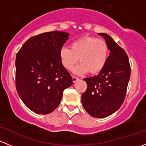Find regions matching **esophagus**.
<instances>
[{
	"instance_id": "obj_1",
	"label": "esophagus",
	"mask_w": 146,
	"mask_h": 146,
	"mask_svg": "<svg viewBox=\"0 0 146 146\" xmlns=\"http://www.w3.org/2000/svg\"><path fill=\"white\" fill-rule=\"evenodd\" d=\"M79 79H80V78H79L78 77H76V76H73V82H76L77 80H78Z\"/></svg>"
}]
</instances>
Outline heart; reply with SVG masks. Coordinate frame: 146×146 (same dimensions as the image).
Segmentation results:
<instances>
[{
  "label": "heart",
  "mask_w": 146,
  "mask_h": 146,
  "mask_svg": "<svg viewBox=\"0 0 146 146\" xmlns=\"http://www.w3.org/2000/svg\"><path fill=\"white\" fill-rule=\"evenodd\" d=\"M109 48L105 41L93 36H84L72 42L70 48L62 47L59 51L61 62L70 70L79 61L81 63L74 72L82 74L89 71L95 74L100 72L107 63Z\"/></svg>",
  "instance_id": "b5f03b06"
}]
</instances>
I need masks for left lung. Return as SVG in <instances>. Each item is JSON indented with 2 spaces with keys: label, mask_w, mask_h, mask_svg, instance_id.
Masks as SVG:
<instances>
[{
  "label": "left lung",
  "mask_w": 146,
  "mask_h": 146,
  "mask_svg": "<svg viewBox=\"0 0 146 146\" xmlns=\"http://www.w3.org/2000/svg\"><path fill=\"white\" fill-rule=\"evenodd\" d=\"M104 37L110 50L107 63L98 76L85 78L86 91L82 104L87 112L95 118H104L120 108L124 101L131 76L129 58L124 50L105 33Z\"/></svg>",
  "instance_id": "8db88e82"
}]
</instances>
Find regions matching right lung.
I'll return each mask as SVG.
<instances>
[{
  "label": "right lung",
  "mask_w": 146,
  "mask_h": 146,
  "mask_svg": "<svg viewBox=\"0 0 146 146\" xmlns=\"http://www.w3.org/2000/svg\"><path fill=\"white\" fill-rule=\"evenodd\" d=\"M67 32L54 31L30 37L16 55L15 85L25 104L39 114L51 113L59 105L66 88L73 84L59 51Z\"/></svg>",
  "instance_id": "1"
}]
</instances>
